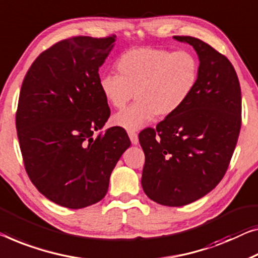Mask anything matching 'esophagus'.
Instances as JSON below:
<instances>
[{"label": "esophagus", "mask_w": 258, "mask_h": 258, "mask_svg": "<svg viewBox=\"0 0 258 258\" xmlns=\"http://www.w3.org/2000/svg\"><path fill=\"white\" fill-rule=\"evenodd\" d=\"M128 137L131 139V142H132V145L139 144V138H138V134L136 132H128Z\"/></svg>", "instance_id": "1"}]
</instances>
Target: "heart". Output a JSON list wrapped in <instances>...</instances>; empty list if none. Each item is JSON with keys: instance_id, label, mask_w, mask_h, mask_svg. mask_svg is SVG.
Masks as SVG:
<instances>
[{"instance_id": "obj_1", "label": "heart", "mask_w": 258, "mask_h": 258, "mask_svg": "<svg viewBox=\"0 0 258 258\" xmlns=\"http://www.w3.org/2000/svg\"><path fill=\"white\" fill-rule=\"evenodd\" d=\"M118 75L99 80V90L110 106L120 110L132 99L137 102L112 117L117 127L134 132L154 118H168L189 102L197 90L201 62L187 49L139 47L124 52L116 60Z\"/></svg>"}]
</instances>
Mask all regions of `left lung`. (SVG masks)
<instances>
[{
    "mask_svg": "<svg viewBox=\"0 0 258 258\" xmlns=\"http://www.w3.org/2000/svg\"><path fill=\"white\" fill-rule=\"evenodd\" d=\"M174 38L197 52L201 78L178 112L139 134L141 185L157 204L184 206L212 191L227 171L241 130V88L224 54L198 38Z\"/></svg>",
    "mask_w": 258,
    "mask_h": 258,
    "instance_id": "1",
    "label": "left lung"
}]
</instances>
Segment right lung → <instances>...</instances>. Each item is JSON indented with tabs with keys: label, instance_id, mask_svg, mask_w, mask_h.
Returning a JSON list of instances; mask_svg holds the SVG:
<instances>
[{
	"label": "right lung",
	"instance_id": "obj_1",
	"mask_svg": "<svg viewBox=\"0 0 258 258\" xmlns=\"http://www.w3.org/2000/svg\"><path fill=\"white\" fill-rule=\"evenodd\" d=\"M116 36L57 41L33 61L19 92L16 128L26 174L57 205L83 209L104 198L131 141L118 127L94 138L110 117L99 67Z\"/></svg>",
	"mask_w": 258,
	"mask_h": 258
}]
</instances>
